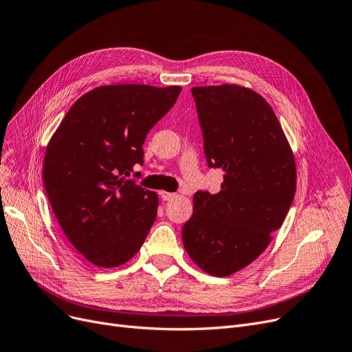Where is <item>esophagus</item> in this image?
<instances>
[{
    "mask_svg": "<svg viewBox=\"0 0 352 352\" xmlns=\"http://www.w3.org/2000/svg\"><path fill=\"white\" fill-rule=\"evenodd\" d=\"M160 195L164 201H170V200H173V198H175L174 192H166V191H161Z\"/></svg>",
    "mask_w": 352,
    "mask_h": 352,
    "instance_id": "esophagus-1",
    "label": "esophagus"
}]
</instances>
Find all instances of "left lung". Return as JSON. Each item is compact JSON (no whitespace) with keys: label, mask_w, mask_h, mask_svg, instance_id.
<instances>
[{"label":"left lung","mask_w":352,"mask_h":352,"mask_svg":"<svg viewBox=\"0 0 352 352\" xmlns=\"http://www.w3.org/2000/svg\"><path fill=\"white\" fill-rule=\"evenodd\" d=\"M204 154L223 170L217 194L197 191L182 227L192 262L228 276L263 253L279 230L296 191L292 149L270 104L237 85L192 87Z\"/></svg>","instance_id":"1"}]
</instances>
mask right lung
<instances>
[{
	"label": "right lung",
	"mask_w": 352,
	"mask_h": 352,
	"mask_svg": "<svg viewBox=\"0 0 352 352\" xmlns=\"http://www.w3.org/2000/svg\"><path fill=\"white\" fill-rule=\"evenodd\" d=\"M179 91V86H99L73 103L45 148L43 179L50 206L90 263L118 267L144 244L158 195L124 175L142 165L148 132Z\"/></svg>",
	"instance_id": "right-lung-1"
}]
</instances>
